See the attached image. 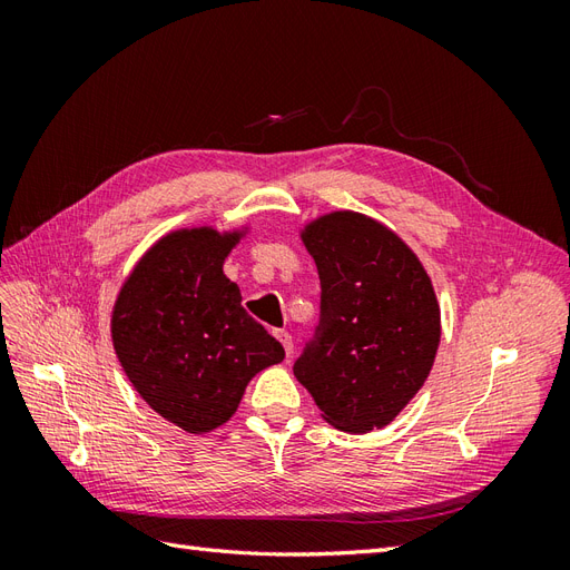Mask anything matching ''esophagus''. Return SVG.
Returning a JSON list of instances; mask_svg holds the SVG:
<instances>
[{
  "label": "esophagus",
  "instance_id": "1",
  "mask_svg": "<svg viewBox=\"0 0 570 570\" xmlns=\"http://www.w3.org/2000/svg\"><path fill=\"white\" fill-rule=\"evenodd\" d=\"M275 337L281 340V344H283L285 354L289 356V354H292V337H289V333H287V331H275Z\"/></svg>",
  "mask_w": 570,
  "mask_h": 570
}]
</instances>
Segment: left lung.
<instances>
[{
	"mask_svg": "<svg viewBox=\"0 0 570 570\" xmlns=\"http://www.w3.org/2000/svg\"><path fill=\"white\" fill-rule=\"evenodd\" d=\"M302 243L321 278L316 340L295 361L323 421L344 433L390 425L428 381L440 304L419 256L366 214L331 212Z\"/></svg>",
	"mask_w": 570,
	"mask_h": 570,
	"instance_id": "left-lung-1",
	"label": "left lung"
}]
</instances>
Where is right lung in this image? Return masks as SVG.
I'll use <instances>...</instances> for the list:
<instances>
[{
	"label": "right lung",
	"mask_w": 570,
	"mask_h": 570,
	"mask_svg": "<svg viewBox=\"0 0 570 570\" xmlns=\"http://www.w3.org/2000/svg\"><path fill=\"white\" fill-rule=\"evenodd\" d=\"M247 230H170L118 289L111 340L120 366L135 392L185 433H212L230 421L252 377L285 358L223 273Z\"/></svg>",
	"instance_id": "1"
}]
</instances>
